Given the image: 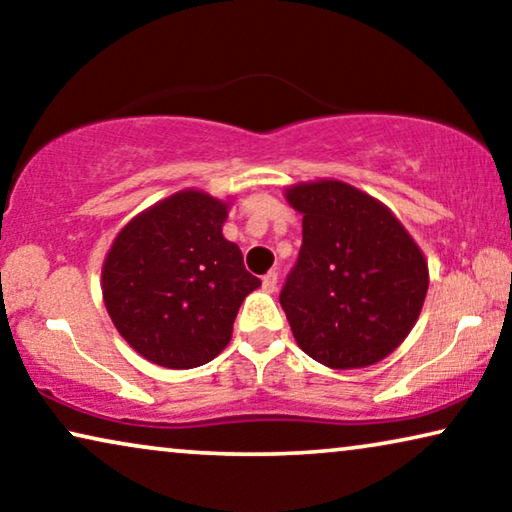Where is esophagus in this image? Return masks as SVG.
<instances>
[{
  "label": "esophagus",
  "mask_w": 512,
  "mask_h": 512,
  "mask_svg": "<svg viewBox=\"0 0 512 512\" xmlns=\"http://www.w3.org/2000/svg\"><path fill=\"white\" fill-rule=\"evenodd\" d=\"M277 272H268V275L263 277V291L268 293H275L277 291Z\"/></svg>",
  "instance_id": "34e87169"
}]
</instances>
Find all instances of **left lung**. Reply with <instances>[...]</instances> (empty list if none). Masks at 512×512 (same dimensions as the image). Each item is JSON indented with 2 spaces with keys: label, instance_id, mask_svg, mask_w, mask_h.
I'll return each mask as SVG.
<instances>
[{
  "label": "left lung",
  "instance_id": "obj_1",
  "mask_svg": "<svg viewBox=\"0 0 512 512\" xmlns=\"http://www.w3.org/2000/svg\"><path fill=\"white\" fill-rule=\"evenodd\" d=\"M303 244L279 303L298 347L333 370L366 368L408 338L429 265L403 223L373 195L335 179L286 188Z\"/></svg>",
  "mask_w": 512,
  "mask_h": 512
}]
</instances>
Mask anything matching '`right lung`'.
<instances>
[{"label":"right lung","instance_id":"right-lung-1","mask_svg":"<svg viewBox=\"0 0 512 512\" xmlns=\"http://www.w3.org/2000/svg\"><path fill=\"white\" fill-rule=\"evenodd\" d=\"M228 202L186 188L125 223L102 265L116 331L146 361L186 370L219 356L242 300L261 286L223 237Z\"/></svg>","mask_w":512,"mask_h":512}]
</instances>
